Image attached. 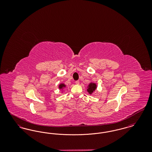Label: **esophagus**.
Instances as JSON below:
<instances>
[{"instance_id":"1","label":"esophagus","mask_w":152,"mask_h":152,"mask_svg":"<svg viewBox=\"0 0 152 152\" xmlns=\"http://www.w3.org/2000/svg\"><path fill=\"white\" fill-rule=\"evenodd\" d=\"M75 83H76V84H77V85H79L80 83L79 81V80H77V81H75Z\"/></svg>"}]
</instances>
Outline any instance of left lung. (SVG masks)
Segmentation results:
<instances>
[{
	"label": "left lung",
	"mask_w": 152,
	"mask_h": 152,
	"mask_svg": "<svg viewBox=\"0 0 152 152\" xmlns=\"http://www.w3.org/2000/svg\"><path fill=\"white\" fill-rule=\"evenodd\" d=\"M88 89L87 92L89 93V94H92L96 89L97 88V85L96 83H90L89 85L88 86Z\"/></svg>",
	"instance_id": "left-lung-1"
}]
</instances>
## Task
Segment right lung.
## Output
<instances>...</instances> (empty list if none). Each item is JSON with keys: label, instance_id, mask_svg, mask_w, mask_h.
<instances>
[{"label": "right lung", "instance_id": "right-lung-1", "mask_svg": "<svg viewBox=\"0 0 152 152\" xmlns=\"http://www.w3.org/2000/svg\"><path fill=\"white\" fill-rule=\"evenodd\" d=\"M65 87H66V85L64 84V83H61V84H60L59 86H58L59 89H63Z\"/></svg>", "mask_w": 152, "mask_h": 152}]
</instances>
